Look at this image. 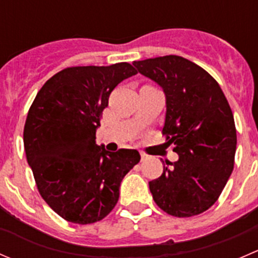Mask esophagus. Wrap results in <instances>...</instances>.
I'll list each match as a JSON object with an SVG mask.
<instances>
[{"instance_id":"esophagus-1","label":"esophagus","mask_w":258,"mask_h":258,"mask_svg":"<svg viewBox=\"0 0 258 258\" xmlns=\"http://www.w3.org/2000/svg\"><path fill=\"white\" fill-rule=\"evenodd\" d=\"M146 160H148V156L146 155V153H141V161H142V162H144V161H146Z\"/></svg>"}]
</instances>
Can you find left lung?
Here are the masks:
<instances>
[{
    "instance_id": "left-lung-1",
    "label": "left lung",
    "mask_w": 258,
    "mask_h": 258,
    "mask_svg": "<svg viewBox=\"0 0 258 258\" xmlns=\"http://www.w3.org/2000/svg\"><path fill=\"white\" fill-rule=\"evenodd\" d=\"M134 66L162 87V135L178 155L148 182L153 200L175 217L200 215L217 201L235 165L237 136L227 98L209 72L181 56L135 61Z\"/></svg>"
}]
</instances>
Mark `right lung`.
<instances>
[{"instance_id": "obj_1", "label": "right lung", "mask_w": 258, "mask_h": 258, "mask_svg": "<svg viewBox=\"0 0 258 258\" xmlns=\"http://www.w3.org/2000/svg\"><path fill=\"white\" fill-rule=\"evenodd\" d=\"M136 74L127 62L67 67L31 105L23 130L27 162L42 199L69 222L105 218L118 201L122 179L141 160L136 150L110 152L96 145L111 92Z\"/></svg>"}]
</instances>
